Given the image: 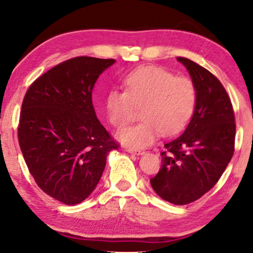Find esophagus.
Segmentation results:
<instances>
[{"mask_svg":"<svg viewBox=\"0 0 253 253\" xmlns=\"http://www.w3.org/2000/svg\"><path fill=\"white\" fill-rule=\"evenodd\" d=\"M126 151L129 152V153H134V154H138V155L145 153L144 150H139V148H132V147H126Z\"/></svg>","mask_w":253,"mask_h":253,"instance_id":"1","label":"esophagus"}]
</instances>
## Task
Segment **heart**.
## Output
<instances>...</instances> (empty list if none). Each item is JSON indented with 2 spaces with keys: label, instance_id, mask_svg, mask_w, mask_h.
<instances>
[{
  "label": "heart",
  "instance_id": "b5f03b06",
  "mask_svg": "<svg viewBox=\"0 0 253 253\" xmlns=\"http://www.w3.org/2000/svg\"><path fill=\"white\" fill-rule=\"evenodd\" d=\"M124 91L113 89L106 98V112L113 126L123 127L140 107L143 120L117 133L122 143L143 147L160 132L174 136L186 126L195 113L197 88L188 77L175 76L164 68L147 65L131 71L123 81Z\"/></svg>",
  "mask_w": 253,
  "mask_h": 253
}]
</instances>
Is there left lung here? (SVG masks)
<instances>
[{
	"instance_id": "left-lung-1",
	"label": "left lung",
	"mask_w": 253,
	"mask_h": 253,
	"mask_svg": "<svg viewBox=\"0 0 253 253\" xmlns=\"http://www.w3.org/2000/svg\"><path fill=\"white\" fill-rule=\"evenodd\" d=\"M197 88V105L184 133L165 144L161 168L150 179L154 191L175 205H186L219 181L235 151L233 105L219 79L189 58L177 57Z\"/></svg>"
}]
</instances>
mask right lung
Segmentation results:
<instances>
[{
    "instance_id": "obj_1",
    "label": "right lung",
    "mask_w": 253,
    "mask_h": 253,
    "mask_svg": "<svg viewBox=\"0 0 253 253\" xmlns=\"http://www.w3.org/2000/svg\"><path fill=\"white\" fill-rule=\"evenodd\" d=\"M114 62L70 58L37 78L24 96L18 123L24 160L38 186L65 205L91 195L107 155L120 147L92 105L96 79Z\"/></svg>"
}]
</instances>
